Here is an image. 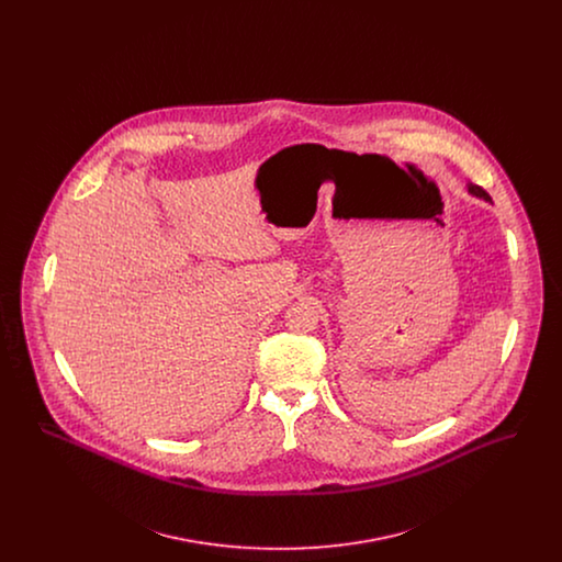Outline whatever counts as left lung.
Instances as JSON below:
<instances>
[{
	"instance_id": "8db88e82",
	"label": "left lung",
	"mask_w": 562,
	"mask_h": 562,
	"mask_svg": "<svg viewBox=\"0 0 562 562\" xmlns=\"http://www.w3.org/2000/svg\"><path fill=\"white\" fill-rule=\"evenodd\" d=\"M468 191L472 193V195H476V198H482V200H486V202H491V195L481 188V186H474V183H470L468 186Z\"/></svg>"
}]
</instances>
